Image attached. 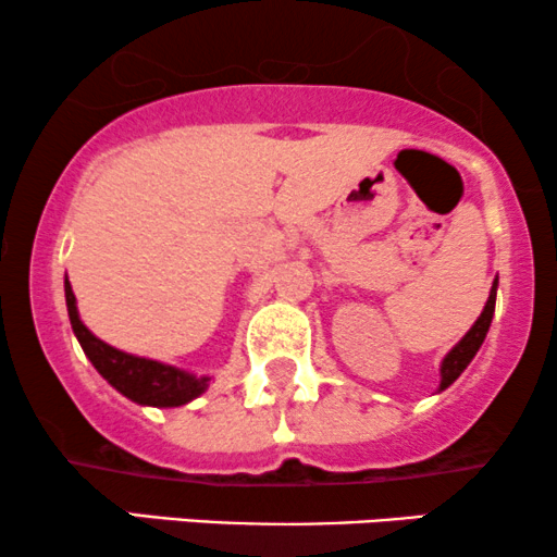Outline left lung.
Instances as JSON below:
<instances>
[{
    "label": "left lung",
    "instance_id": "obj_1",
    "mask_svg": "<svg viewBox=\"0 0 557 557\" xmlns=\"http://www.w3.org/2000/svg\"><path fill=\"white\" fill-rule=\"evenodd\" d=\"M495 296H497V280L492 283L490 298H487V304H484L482 314H479L476 322L471 324V330L466 332L461 341H458L456 348H453L450 354L443 359V367H440V376H443V380H440V389L450 387L453 382L463 374V369L469 367L471 359H474L476 350L482 348L484 337H487V332H490L492 317H495Z\"/></svg>",
    "mask_w": 557,
    "mask_h": 557
}]
</instances>
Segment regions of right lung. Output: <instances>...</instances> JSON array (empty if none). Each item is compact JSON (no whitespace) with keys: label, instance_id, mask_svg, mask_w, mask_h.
<instances>
[{"label":"right lung","instance_id":"obj_1","mask_svg":"<svg viewBox=\"0 0 557 557\" xmlns=\"http://www.w3.org/2000/svg\"><path fill=\"white\" fill-rule=\"evenodd\" d=\"M65 300L70 324H73V332L75 337H78L83 354H86L88 361L94 363L96 372L104 376L117 393H123L125 398L140 403V406L177 408L198 398V395L209 387V380H212V376H196L185 372V369L144 359V356L125 354V350H117L112 348L110 343L99 341V337L81 322L78 306H75V293L73 287H70L67 277Z\"/></svg>","mask_w":557,"mask_h":557}]
</instances>
